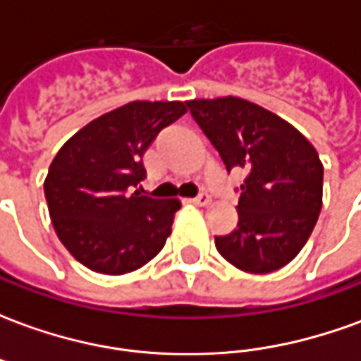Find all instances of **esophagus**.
<instances>
[{"label": "esophagus", "instance_id": "esophagus-1", "mask_svg": "<svg viewBox=\"0 0 361 361\" xmlns=\"http://www.w3.org/2000/svg\"><path fill=\"white\" fill-rule=\"evenodd\" d=\"M191 203L197 204V207H207V204L211 203V197L207 195V193H201V195H197L195 199H191Z\"/></svg>", "mask_w": 361, "mask_h": 361}]
</instances>
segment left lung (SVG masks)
I'll return each instance as SVG.
<instances>
[{
  "mask_svg": "<svg viewBox=\"0 0 361 361\" xmlns=\"http://www.w3.org/2000/svg\"><path fill=\"white\" fill-rule=\"evenodd\" d=\"M188 108L228 172H247L240 188L238 228L214 235L216 250L240 271H279L302 251L321 212L317 150L294 126L243 98L189 100Z\"/></svg>",
  "mask_w": 361,
  "mask_h": 361,
  "instance_id": "obj_1",
  "label": "left lung"
}]
</instances>
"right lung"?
<instances>
[{
	"label": "right lung",
	"mask_w": 361,
	"mask_h": 361,
	"mask_svg": "<svg viewBox=\"0 0 361 361\" xmlns=\"http://www.w3.org/2000/svg\"><path fill=\"white\" fill-rule=\"evenodd\" d=\"M188 111L183 102H129L92 119L51 160L44 181L51 224L79 263L102 274L147 265L172 232L178 199H152L142 154Z\"/></svg>",
	"instance_id": "add662e5"
}]
</instances>
